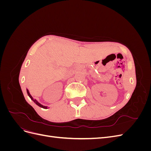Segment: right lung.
I'll return each mask as SVG.
<instances>
[{
	"instance_id": "1",
	"label": "right lung",
	"mask_w": 151,
	"mask_h": 151,
	"mask_svg": "<svg viewBox=\"0 0 151 151\" xmlns=\"http://www.w3.org/2000/svg\"><path fill=\"white\" fill-rule=\"evenodd\" d=\"M26 91H27V93H28V95L29 96V97L31 98V100H33V101L36 105H38V106H40V107H41V108H44V109H47V108H48V106H43V104L40 103L37 101V100L34 99L33 97H32V96L30 94L29 91V90H28V89H26Z\"/></svg>"
}]
</instances>
